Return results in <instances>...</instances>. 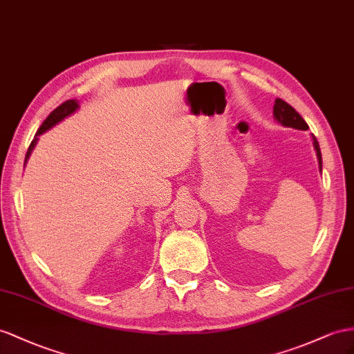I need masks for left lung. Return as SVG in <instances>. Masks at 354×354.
Wrapping results in <instances>:
<instances>
[{
    "instance_id": "left-lung-1",
    "label": "left lung",
    "mask_w": 354,
    "mask_h": 354,
    "mask_svg": "<svg viewBox=\"0 0 354 354\" xmlns=\"http://www.w3.org/2000/svg\"><path fill=\"white\" fill-rule=\"evenodd\" d=\"M274 118L278 124L283 127H290V129H296V130H308V124L304 121V118L299 115L295 109L287 104L284 100L277 98L275 104H274ZM313 136V143H314V149L317 153V160H319V169L322 171V152L319 142H317L315 136Z\"/></svg>"
}]
</instances>
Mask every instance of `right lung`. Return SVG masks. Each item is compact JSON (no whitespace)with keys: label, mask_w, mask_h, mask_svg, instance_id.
I'll use <instances>...</instances> for the list:
<instances>
[{"label":"right lung","mask_w":354,"mask_h":354,"mask_svg":"<svg viewBox=\"0 0 354 354\" xmlns=\"http://www.w3.org/2000/svg\"><path fill=\"white\" fill-rule=\"evenodd\" d=\"M79 109V103L76 102V100H67V102H64L62 103L61 106H58L55 111H53L46 120L43 121V124L40 125V129H39V131L35 133V138H34V140L31 142V145H30V148H28V152H26V156H25V162L24 165H26V161H28V158H30V156H31V152H32V149L35 148V145H37V142H39V136L40 134H43V133H46L48 130H50L52 127H55L57 124H59L62 120H66L67 116H70V115H73L76 111Z\"/></svg>","instance_id":"right-lung-1"}]
</instances>
